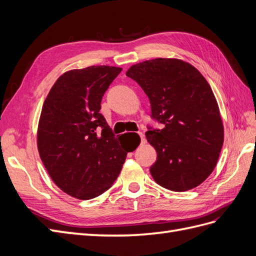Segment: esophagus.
Segmentation results:
<instances>
[{
    "instance_id": "esophagus-1",
    "label": "esophagus",
    "mask_w": 256,
    "mask_h": 256,
    "mask_svg": "<svg viewBox=\"0 0 256 256\" xmlns=\"http://www.w3.org/2000/svg\"><path fill=\"white\" fill-rule=\"evenodd\" d=\"M138 136H140L141 143H144V142H145V136H144V134H142V132H138Z\"/></svg>"
}]
</instances>
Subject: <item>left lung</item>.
Returning <instances> with one entry per match:
<instances>
[{
	"label": "left lung",
	"instance_id": "1",
	"mask_svg": "<svg viewBox=\"0 0 256 256\" xmlns=\"http://www.w3.org/2000/svg\"><path fill=\"white\" fill-rule=\"evenodd\" d=\"M126 76L148 97L152 118L164 125L145 134L157 152L150 170L154 182L177 192L198 187L214 171L224 140L210 85L196 67L177 58L145 60Z\"/></svg>",
	"mask_w": 256,
	"mask_h": 256
}]
</instances>
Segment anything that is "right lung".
Listing matches in <instances>:
<instances>
[{
    "label": "right lung",
    "instance_id": "right-lung-1",
    "mask_svg": "<svg viewBox=\"0 0 256 256\" xmlns=\"http://www.w3.org/2000/svg\"><path fill=\"white\" fill-rule=\"evenodd\" d=\"M120 72L104 65L69 70L54 83L44 102L38 152L54 184L76 198H94L111 188L131 152L124 148L99 112L104 94Z\"/></svg>",
    "mask_w": 256,
    "mask_h": 256
}]
</instances>
